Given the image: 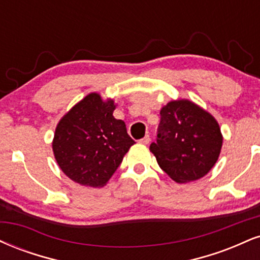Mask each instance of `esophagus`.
Masks as SVG:
<instances>
[{"instance_id": "obj_1", "label": "esophagus", "mask_w": 260, "mask_h": 260, "mask_svg": "<svg viewBox=\"0 0 260 260\" xmlns=\"http://www.w3.org/2000/svg\"><path fill=\"white\" fill-rule=\"evenodd\" d=\"M139 143L140 144H145V145H146V144L150 143V137L149 136H145V137H144V138H142V139L139 140Z\"/></svg>"}]
</instances>
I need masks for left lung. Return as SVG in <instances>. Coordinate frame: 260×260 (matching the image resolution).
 Wrapping results in <instances>:
<instances>
[{
	"label": "left lung",
	"mask_w": 260,
	"mask_h": 260,
	"mask_svg": "<svg viewBox=\"0 0 260 260\" xmlns=\"http://www.w3.org/2000/svg\"><path fill=\"white\" fill-rule=\"evenodd\" d=\"M160 115L157 138L150 151L161 170L177 183L205 177L217 162L223 145L217 120L187 99L170 102Z\"/></svg>",
	"instance_id": "8db88e82"
}]
</instances>
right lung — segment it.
Segmentation results:
<instances>
[{
  "mask_svg": "<svg viewBox=\"0 0 260 260\" xmlns=\"http://www.w3.org/2000/svg\"><path fill=\"white\" fill-rule=\"evenodd\" d=\"M116 105L89 93L69 110L55 128L52 148L60 170L80 185L102 187L117 170L134 140Z\"/></svg>",
  "mask_w": 260,
  "mask_h": 260,
  "instance_id": "obj_1",
  "label": "right lung"
}]
</instances>
